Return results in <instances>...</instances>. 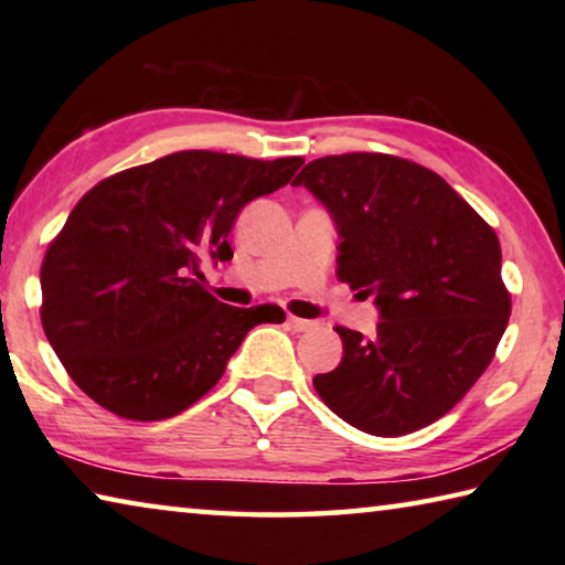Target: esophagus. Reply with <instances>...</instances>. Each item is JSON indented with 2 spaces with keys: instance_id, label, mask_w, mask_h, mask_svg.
<instances>
[{
  "instance_id": "34e87169",
  "label": "esophagus",
  "mask_w": 565,
  "mask_h": 565,
  "mask_svg": "<svg viewBox=\"0 0 565 565\" xmlns=\"http://www.w3.org/2000/svg\"><path fill=\"white\" fill-rule=\"evenodd\" d=\"M289 327L294 329V331H311L313 327H317V323L313 321H309V319H299V317H289Z\"/></svg>"
}]
</instances>
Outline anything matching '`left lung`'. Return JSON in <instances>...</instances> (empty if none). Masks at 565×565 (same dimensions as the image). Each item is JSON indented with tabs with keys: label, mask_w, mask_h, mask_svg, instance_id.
<instances>
[{
	"label": "left lung",
	"mask_w": 565,
	"mask_h": 565,
	"mask_svg": "<svg viewBox=\"0 0 565 565\" xmlns=\"http://www.w3.org/2000/svg\"><path fill=\"white\" fill-rule=\"evenodd\" d=\"M294 186L329 209L337 276L379 309L374 339L337 327L343 359L313 388L359 431L434 424L483 374L509 323L499 236L436 171L401 157L313 159Z\"/></svg>",
	"instance_id": "obj_1"
}]
</instances>
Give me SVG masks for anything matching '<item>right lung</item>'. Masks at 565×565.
I'll use <instances>...</instances> for the list:
<instances>
[{"label":"right lung","mask_w":565,"mask_h":565,"mask_svg":"<svg viewBox=\"0 0 565 565\" xmlns=\"http://www.w3.org/2000/svg\"><path fill=\"white\" fill-rule=\"evenodd\" d=\"M301 164L177 151L79 199L44 254L40 313L84 394L121 418H171L216 386L256 323L284 321L279 306L214 299L202 262L232 259L238 212Z\"/></svg>","instance_id":"add662e5"}]
</instances>
